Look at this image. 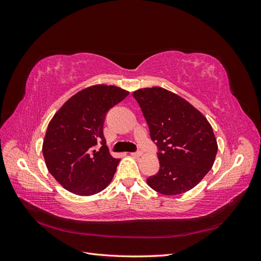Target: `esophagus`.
Segmentation results:
<instances>
[{
	"label": "esophagus",
	"mask_w": 261,
	"mask_h": 261,
	"mask_svg": "<svg viewBox=\"0 0 261 261\" xmlns=\"http://www.w3.org/2000/svg\"><path fill=\"white\" fill-rule=\"evenodd\" d=\"M130 155H132V156H140V155H143V152H141V151H137V152H130Z\"/></svg>",
	"instance_id": "obj_1"
}]
</instances>
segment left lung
Instances as JSON below:
<instances>
[{
  "label": "left lung",
  "instance_id": "1",
  "mask_svg": "<svg viewBox=\"0 0 261 261\" xmlns=\"http://www.w3.org/2000/svg\"><path fill=\"white\" fill-rule=\"evenodd\" d=\"M160 152V170L147 184L165 196L191 191L211 170L218 144L203 114L178 94L162 87L133 92Z\"/></svg>",
  "mask_w": 261,
  "mask_h": 261
}]
</instances>
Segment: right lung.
Listing matches in <instances>:
<instances>
[{
	"instance_id": "obj_1",
	"label": "right lung",
	"mask_w": 261,
	"mask_h": 261,
	"mask_svg": "<svg viewBox=\"0 0 261 261\" xmlns=\"http://www.w3.org/2000/svg\"><path fill=\"white\" fill-rule=\"evenodd\" d=\"M129 92L112 85H93L78 91L54 114L42 153L50 174L78 196L98 194L111 183L117 164L103 136L106 113ZM100 142L99 150L94 146Z\"/></svg>"
}]
</instances>
